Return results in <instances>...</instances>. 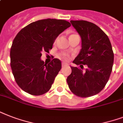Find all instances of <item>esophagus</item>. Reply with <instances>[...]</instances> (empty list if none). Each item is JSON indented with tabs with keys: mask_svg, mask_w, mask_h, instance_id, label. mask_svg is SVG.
Returning a JSON list of instances; mask_svg holds the SVG:
<instances>
[{
	"mask_svg": "<svg viewBox=\"0 0 123 123\" xmlns=\"http://www.w3.org/2000/svg\"><path fill=\"white\" fill-rule=\"evenodd\" d=\"M67 65H68V63H66V62H62V66H67Z\"/></svg>",
	"mask_w": 123,
	"mask_h": 123,
	"instance_id": "1",
	"label": "esophagus"
}]
</instances>
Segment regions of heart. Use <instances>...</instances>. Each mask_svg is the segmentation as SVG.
<instances>
[{"instance_id": "b5f03b06", "label": "heart", "mask_w": 123, "mask_h": 123, "mask_svg": "<svg viewBox=\"0 0 123 123\" xmlns=\"http://www.w3.org/2000/svg\"><path fill=\"white\" fill-rule=\"evenodd\" d=\"M72 35H73V34H72ZM62 57H63L64 59H68V55H66V54H63V55H62Z\"/></svg>"}]
</instances>
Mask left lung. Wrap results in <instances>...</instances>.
<instances>
[{
  "instance_id": "1",
  "label": "left lung",
  "mask_w": 123,
  "mask_h": 123,
  "mask_svg": "<svg viewBox=\"0 0 123 123\" xmlns=\"http://www.w3.org/2000/svg\"><path fill=\"white\" fill-rule=\"evenodd\" d=\"M81 37L82 48L73 62L87 66L85 71L70 66L68 77L69 89L80 97H89L99 93L109 80L114 63V53L107 34L93 23L85 20H71Z\"/></svg>"
}]
</instances>
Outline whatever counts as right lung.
<instances>
[{
    "instance_id": "right-lung-1",
    "label": "right lung",
    "mask_w": 123,
    "mask_h": 123,
    "mask_svg": "<svg viewBox=\"0 0 123 123\" xmlns=\"http://www.w3.org/2000/svg\"><path fill=\"white\" fill-rule=\"evenodd\" d=\"M70 26L66 20L48 18L32 22L17 34L11 48V67L23 91L39 96L50 90L61 69V61L54 59L44 64L41 52H48L58 36Z\"/></svg>"
}]
</instances>
